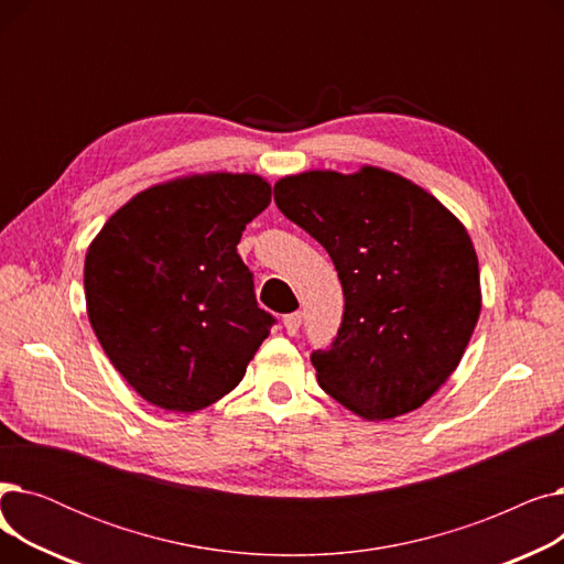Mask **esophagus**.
<instances>
[{"label": "esophagus", "instance_id": "1", "mask_svg": "<svg viewBox=\"0 0 564 564\" xmlns=\"http://www.w3.org/2000/svg\"><path fill=\"white\" fill-rule=\"evenodd\" d=\"M283 327H285V332H288L290 336L297 334L300 327H302V313H290V315H285V317H283Z\"/></svg>", "mask_w": 564, "mask_h": 564}]
</instances>
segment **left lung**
<instances>
[{
  "mask_svg": "<svg viewBox=\"0 0 564 564\" xmlns=\"http://www.w3.org/2000/svg\"><path fill=\"white\" fill-rule=\"evenodd\" d=\"M274 200L327 249L345 294L336 340L311 354L322 391L366 421L423 406L459 366L482 308L464 224L416 183L368 164L285 175Z\"/></svg>",
  "mask_w": 564,
  "mask_h": 564,
  "instance_id": "obj_1",
  "label": "left lung"
}]
</instances>
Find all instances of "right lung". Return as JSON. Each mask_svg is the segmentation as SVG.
<instances>
[{
  "instance_id": "1",
  "label": "right lung",
  "mask_w": 564,
  "mask_h": 564,
  "mask_svg": "<svg viewBox=\"0 0 564 564\" xmlns=\"http://www.w3.org/2000/svg\"><path fill=\"white\" fill-rule=\"evenodd\" d=\"M272 200L256 173H194L132 196L88 245V322L145 400L192 413L242 381L274 317L237 253Z\"/></svg>"
}]
</instances>
